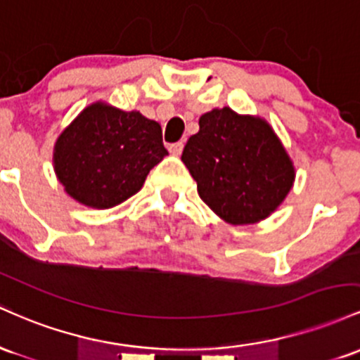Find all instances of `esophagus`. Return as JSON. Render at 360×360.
Masks as SVG:
<instances>
[{"mask_svg":"<svg viewBox=\"0 0 360 360\" xmlns=\"http://www.w3.org/2000/svg\"><path fill=\"white\" fill-rule=\"evenodd\" d=\"M168 151L172 153V155L179 156L180 153L184 151V143H173V144H169V146H168Z\"/></svg>","mask_w":360,"mask_h":360,"instance_id":"1","label":"esophagus"}]
</instances>
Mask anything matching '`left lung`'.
<instances>
[{
	"mask_svg": "<svg viewBox=\"0 0 360 360\" xmlns=\"http://www.w3.org/2000/svg\"><path fill=\"white\" fill-rule=\"evenodd\" d=\"M181 161L200 199L229 224H253L272 214L294 184L288 151L267 120L229 107L199 119Z\"/></svg>",
	"mask_w": 360,
	"mask_h": 360,
	"instance_id": "left-lung-1",
	"label": "left lung"
}]
</instances>
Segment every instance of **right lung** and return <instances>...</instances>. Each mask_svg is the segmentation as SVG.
Returning <instances> with one entry per match:
<instances>
[{
	"instance_id": "add662e5",
	"label": "right lung",
	"mask_w": 360,
	"mask_h": 360,
	"mask_svg": "<svg viewBox=\"0 0 360 360\" xmlns=\"http://www.w3.org/2000/svg\"><path fill=\"white\" fill-rule=\"evenodd\" d=\"M167 155L158 122L96 102L58 137L54 169L72 199L108 209L139 192Z\"/></svg>"
}]
</instances>
